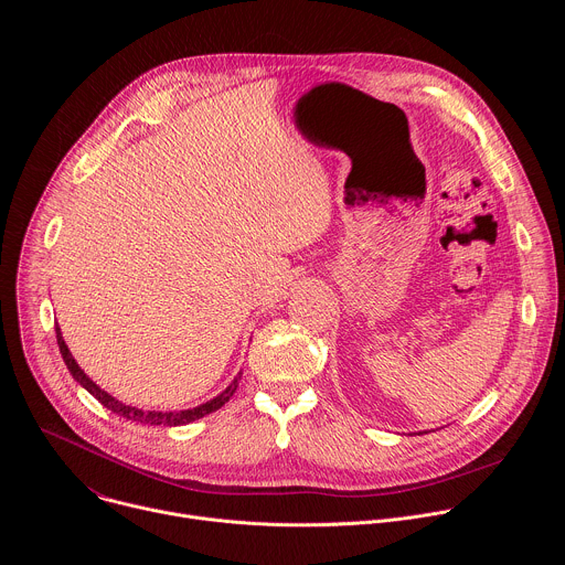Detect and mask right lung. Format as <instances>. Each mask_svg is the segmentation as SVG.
I'll return each mask as SVG.
<instances>
[{
  "label": "right lung",
  "mask_w": 565,
  "mask_h": 565,
  "mask_svg": "<svg viewBox=\"0 0 565 565\" xmlns=\"http://www.w3.org/2000/svg\"><path fill=\"white\" fill-rule=\"evenodd\" d=\"M55 338H57V347H60V353H62V360H64V364H66V369L71 371V375L83 384L98 402L100 405H105L109 412H114L116 416H120V418H127V420H134V423H142V425H163V427H179V425H188V423H194V420H199V418H203V416H207V414H212V412H216V409H221L225 402L232 397V393L236 391V384H238V380H241V373L232 380V384L221 393V395H216L214 399H210V402H205V405H201V407H194V409H185V412H142V409H136V407H129V405H122L120 399H116V397H111L107 391H103L94 380H89L87 375H85V371L77 366V362L73 360V355L68 353V349H66V344H64V340H62V333H60V329L55 327Z\"/></svg>",
  "instance_id": "add662e5"
}]
</instances>
